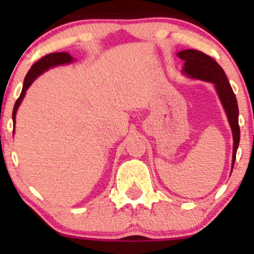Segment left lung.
<instances>
[{
	"instance_id": "1",
	"label": "left lung",
	"mask_w": 254,
	"mask_h": 254,
	"mask_svg": "<svg viewBox=\"0 0 254 254\" xmlns=\"http://www.w3.org/2000/svg\"><path fill=\"white\" fill-rule=\"evenodd\" d=\"M182 58L185 60L186 57ZM199 58L200 63H198V65L192 66V74L194 76L204 78L206 81H211V82L216 84L217 93L220 95L221 101H222L227 116H228L230 127H232L229 153L230 156H232V167H234L235 156H237L239 142H240V127H239V109L237 98H235L234 92H233L228 78H227L222 68L211 57L206 56V55L200 54ZM188 60L190 61V56H189Z\"/></svg>"
}]
</instances>
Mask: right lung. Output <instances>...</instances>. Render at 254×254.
Returning a JSON list of instances; mask_svg holds the SVG:
<instances>
[{
    "label": "right lung",
    "mask_w": 254,
    "mask_h": 254,
    "mask_svg": "<svg viewBox=\"0 0 254 254\" xmlns=\"http://www.w3.org/2000/svg\"><path fill=\"white\" fill-rule=\"evenodd\" d=\"M62 58L64 60V55L63 54H49V55H46V56L40 58V60L38 61L37 63H34L33 65H32L30 71L27 72V75H26V77H25L24 88H22L21 94H20L19 99H17L16 103H15V106H14V110H13V121H14V123H15V115H16V111H17V106H19L20 101H21L22 97L25 95L26 89H27L28 87L31 86V83L33 82V80L37 77V75L43 70V68H46L48 65H51V64L57 63L58 61H62Z\"/></svg>",
    "instance_id": "right-lung-1"
}]
</instances>
